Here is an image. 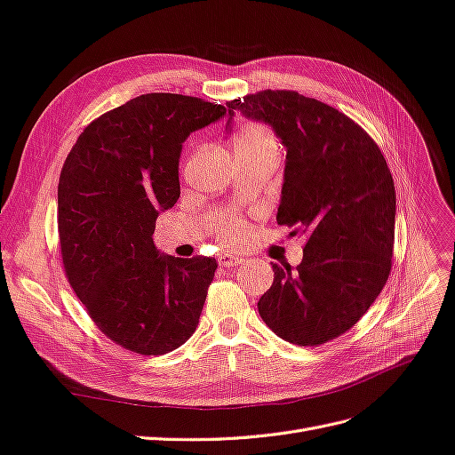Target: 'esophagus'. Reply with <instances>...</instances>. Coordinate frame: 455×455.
Listing matches in <instances>:
<instances>
[{
  "label": "esophagus",
  "mask_w": 455,
  "mask_h": 455,
  "mask_svg": "<svg viewBox=\"0 0 455 455\" xmlns=\"http://www.w3.org/2000/svg\"><path fill=\"white\" fill-rule=\"evenodd\" d=\"M245 261V259L238 257V255H232V253H223L219 255V265L225 267V268H235L238 265H242Z\"/></svg>",
  "instance_id": "1"
}]
</instances>
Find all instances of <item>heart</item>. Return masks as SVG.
<instances>
[{"label":"heart","mask_w":455,"mask_h":455,"mask_svg":"<svg viewBox=\"0 0 455 455\" xmlns=\"http://www.w3.org/2000/svg\"><path fill=\"white\" fill-rule=\"evenodd\" d=\"M232 142H235L236 156L243 154H255V152H275L278 154V140L272 129L257 124V122H245L240 124L235 133H232ZM215 230L225 243H238L243 238V223L235 215H219L215 220Z\"/></svg>","instance_id":"1"}]
</instances>
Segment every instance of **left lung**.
Masks as SVG:
<instances>
[{"instance_id":"obj_1","label":"left lung","mask_w":455,"mask_h":455,"mask_svg":"<svg viewBox=\"0 0 455 455\" xmlns=\"http://www.w3.org/2000/svg\"><path fill=\"white\" fill-rule=\"evenodd\" d=\"M227 107L228 122H265L285 147L276 220L307 235L301 265L272 263L259 315L283 341L326 343L364 316L391 272L393 175L364 129L316 99L267 89Z\"/></svg>"}]
</instances>
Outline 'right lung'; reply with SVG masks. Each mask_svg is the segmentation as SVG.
I'll use <instances>...</instances> for the list:
<instances>
[{
    "mask_svg": "<svg viewBox=\"0 0 455 455\" xmlns=\"http://www.w3.org/2000/svg\"><path fill=\"white\" fill-rule=\"evenodd\" d=\"M225 114L196 97L140 95L91 122L62 165L64 270L99 330L133 353L165 355L196 331L217 261L160 253L152 235L180 196L183 142Z\"/></svg>",
    "mask_w": 455,
    "mask_h": 455,
    "instance_id": "right-lung-1",
    "label": "right lung"
}]
</instances>
